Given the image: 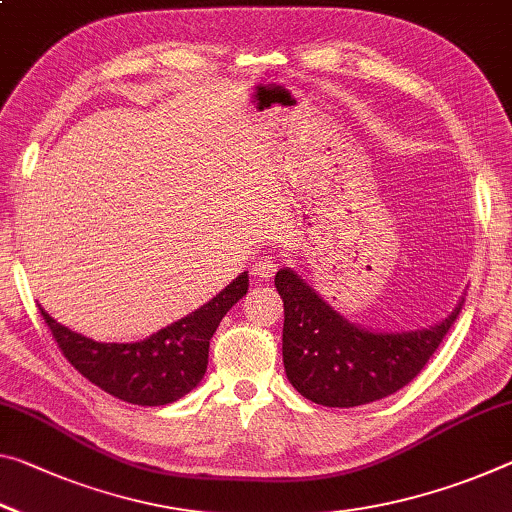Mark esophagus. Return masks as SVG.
Returning a JSON list of instances; mask_svg holds the SVG:
<instances>
[{
	"label": "esophagus",
	"instance_id": "1",
	"mask_svg": "<svg viewBox=\"0 0 512 512\" xmlns=\"http://www.w3.org/2000/svg\"><path fill=\"white\" fill-rule=\"evenodd\" d=\"M275 271H278V264H275L271 257H264L253 264V275L257 280H271Z\"/></svg>",
	"mask_w": 512,
	"mask_h": 512
}]
</instances>
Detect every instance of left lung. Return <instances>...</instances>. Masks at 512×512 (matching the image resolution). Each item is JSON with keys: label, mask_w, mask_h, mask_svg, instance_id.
<instances>
[{"label": "left lung", "mask_w": 512, "mask_h": 512, "mask_svg": "<svg viewBox=\"0 0 512 512\" xmlns=\"http://www.w3.org/2000/svg\"><path fill=\"white\" fill-rule=\"evenodd\" d=\"M285 303L282 362L298 394L328 408H355L399 392L433 358L462 303L444 321L412 332H371L332 310L298 273L280 269Z\"/></svg>", "instance_id": "obj_1"}]
</instances>
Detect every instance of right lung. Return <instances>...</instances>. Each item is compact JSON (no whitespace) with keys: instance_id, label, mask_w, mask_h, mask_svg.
I'll return each instance as SVG.
<instances>
[{"instance_id":"1","label":"right lung","mask_w":512,"mask_h":512,"mask_svg":"<svg viewBox=\"0 0 512 512\" xmlns=\"http://www.w3.org/2000/svg\"><path fill=\"white\" fill-rule=\"evenodd\" d=\"M246 291L248 273H241L200 310L134 344L93 342L56 323L40 305L38 310L52 330L56 346L86 380L120 401L166 405L198 387L207 371L209 339Z\"/></svg>"}]
</instances>
